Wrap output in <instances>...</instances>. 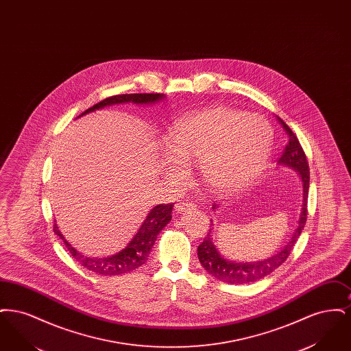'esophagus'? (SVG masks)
Here are the masks:
<instances>
[{
    "instance_id": "1",
    "label": "esophagus",
    "mask_w": 351,
    "mask_h": 351,
    "mask_svg": "<svg viewBox=\"0 0 351 351\" xmlns=\"http://www.w3.org/2000/svg\"><path fill=\"white\" fill-rule=\"evenodd\" d=\"M175 208H176V210H178L179 213H182V212H185V210H188V209H195L196 205L192 204V202H182V204H178Z\"/></svg>"
}]
</instances>
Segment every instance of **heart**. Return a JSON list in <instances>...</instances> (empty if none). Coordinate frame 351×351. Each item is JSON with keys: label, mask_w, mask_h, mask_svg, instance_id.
Wrapping results in <instances>:
<instances>
[{"label": "heart", "mask_w": 351, "mask_h": 351, "mask_svg": "<svg viewBox=\"0 0 351 351\" xmlns=\"http://www.w3.org/2000/svg\"><path fill=\"white\" fill-rule=\"evenodd\" d=\"M167 146L168 176L182 179V163L200 162L205 183L218 193H232L254 183L267 167L272 132L256 114L213 106L179 118L168 130Z\"/></svg>", "instance_id": "obj_1"}]
</instances>
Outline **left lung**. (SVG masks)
Listing matches in <instances>:
<instances>
[{
	"mask_svg": "<svg viewBox=\"0 0 351 351\" xmlns=\"http://www.w3.org/2000/svg\"><path fill=\"white\" fill-rule=\"evenodd\" d=\"M279 123L283 126L285 133L288 135V143L285 146L282 158L279 159V165L284 167L292 168L299 172L302 183V205H301L300 217L299 223L295 232L292 234L291 239L283 246V249L276 251L267 259L258 261V262H235L223 258L219 251L216 249L213 243L212 233L209 232L208 237L202 241L200 246L197 247V255L201 266L205 268L212 276H215L221 282L229 284H249L254 283L259 279L274 272L278 267H280L287 261L288 255L293 249L298 238L300 237L301 232L306 222V202H308V189H309V166L305 156V152L301 147L300 142L289 126L284 122L283 119L278 117ZM217 209V205H213V210Z\"/></svg>",
	"mask_w": 351,
	"mask_h": 351,
	"instance_id": "obj_1",
	"label": "left lung"
}]
</instances>
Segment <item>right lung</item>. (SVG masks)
I'll use <instances>...</instances> for the list:
<instances>
[{
  "label": "right lung",
  "instance_id": "1",
  "mask_svg": "<svg viewBox=\"0 0 351 351\" xmlns=\"http://www.w3.org/2000/svg\"><path fill=\"white\" fill-rule=\"evenodd\" d=\"M166 99L162 93H132V95H117L108 97L105 100L100 101L99 104L93 105L92 108L86 109L79 117H82L86 113L95 112L102 109L105 106L116 105V104H128L133 102L136 105H151L155 102ZM173 204H159L154 206L147 215L143 223L141 225L139 230L134 235L133 239L128 243V246L123 250L117 254L106 258H92L83 255L82 252L73 249L64 235L59 232L58 225L53 223V233L58 234L60 239L64 242L67 250L72 254V256L86 269L99 274L102 276H117L122 274H128L134 271L135 268L141 267L146 263L149 259V254L156 241L158 234L160 233L168 222L171 221V212H172Z\"/></svg>",
  "mask_w": 351,
  "mask_h": 351
}]
</instances>
